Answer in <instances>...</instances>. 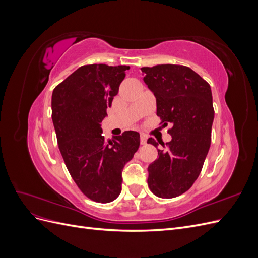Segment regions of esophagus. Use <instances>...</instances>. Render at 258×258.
Returning a JSON list of instances; mask_svg holds the SVG:
<instances>
[{"mask_svg":"<svg viewBox=\"0 0 258 258\" xmlns=\"http://www.w3.org/2000/svg\"><path fill=\"white\" fill-rule=\"evenodd\" d=\"M140 142H141L142 145L146 144V137L144 135H141V137H140Z\"/></svg>","mask_w":258,"mask_h":258,"instance_id":"1","label":"esophagus"}]
</instances>
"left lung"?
Listing matches in <instances>:
<instances>
[{
  "instance_id": "obj_1",
  "label": "left lung",
  "mask_w": 258,
  "mask_h": 258,
  "mask_svg": "<svg viewBox=\"0 0 258 258\" xmlns=\"http://www.w3.org/2000/svg\"><path fill=\"white\" fill-rule=\"evenodd\" d=\"M144 83L157 104L163 126L172 124L170 142L161 144L158 157L148 166L147 184L159 198H174L188 190L198 178L211 144L214 119L210 85L188 67H144ZM147 143L157 147L150 138Z\"/></svg>"
}]
</instances>
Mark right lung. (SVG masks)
Segmentation results:
<instances>
[{
    "mask_svg": "<svg viewBox=\"0 0 258 258\" xmlns=\"http://www.w3.org/2000/svg\"><path fill=\"white\" fill-rule=\"evenodd\" d=\"M127 70V66H83L52 91L51 118L60 153L81 191L100 204L119 196L121 171L140 146L137 131L105 141L101 128Z\"/></svg>",
    "mask_w": 258,
    "mask_h": 258,
    "instance_id": "1",
    "label": "right lung"
}]
</instances>
